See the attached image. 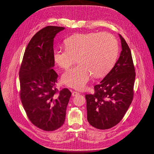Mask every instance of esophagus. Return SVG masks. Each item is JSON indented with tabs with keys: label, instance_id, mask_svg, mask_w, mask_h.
<instances>
[{
	"label": "esophagus",
	"instance_id": "1",
	"mask_svg": "<svg viewBox=\"0 0 154 154\" xmlns=\"http://www.w3.org/2000/svg\"><path fill=\"white\" fill-rule=\"evenodd\" d=\"M72 94V96H76L79 95V93L78 92H77V91H73Z\"/></svg>",
	"mask_w": 154,
	"mask_h": 154
}]
</instances>
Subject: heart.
Masks as SVG:
<instances>
[{"instance_id":"1","label":"heart","mask_w":154,"mask_h":154,"mask_svg":"<svg viewBox=\"0 0 154 154\" xmlns=\"http://www.w3.org/2000/svg\"><path fill=\"white\" fill-rule=\"evenodd\" d=\"M66 49H55L53 58L61 69H68L76 58L77 66L66 72L62 82L69 87L83 90L93 75H106L114 66L118 55L116 39L108 33L74 34L65 40Z\"/></svg>"}]
</instances>
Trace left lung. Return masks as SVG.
<instances>
[{
  "label": "left lung",
  "instance_id": "8db88e82",
  "mask_svg": "<svg viewBox=\"0 0 154 154\" xmlns=\"http://www.w3.org/2000/svg\"><path fill=\"white\" fill-rule=\"evenodd\" d=\"M122 51L111 70L94 86V94H86L87 120L93 127L107 129L119 123L133 98L135 78L131 50L119 34Z\"/></svg>",
  "mask_w": 154,
  "mask_h": 154
}]
</instances>
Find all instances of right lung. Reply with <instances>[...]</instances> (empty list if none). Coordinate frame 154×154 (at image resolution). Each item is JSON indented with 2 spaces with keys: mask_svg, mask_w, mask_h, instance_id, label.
<instances>
[{
  "mask_svg": "<svg viewBox=\"0 0 154 154\" xmlns=\"http://www.w3.org/2000/svg\"><path fill=\"white\" fill-rule=\"evenodd\" d=\"M65 28L48 26L29 42L19 71L20 98L30 121L38 128L55 131L64 123L71 92L56 88L57 73L53 69L54 40Z\"/></svg>",
  "mask_w": 154,
  "mask_h": 154,
  "instance_id": "add662e5",
  "label": "right lung"
}]
</instances>
